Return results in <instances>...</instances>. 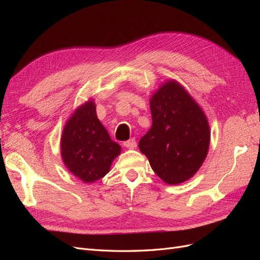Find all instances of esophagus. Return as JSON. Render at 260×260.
I'll return each instance as SVG.
<instances>
[{
  "mask_svg": "<svg viewBox=\"0 0 260 260\" xmlns=\"http://www.w3.org/2000/svg\"><path fill=\"white\" fill-rule=\"evenodd\" d=\"M123 146L127 148H135L137 146L136 139H130L128 141H125V142H123Z\"/></svg>",
  "mask_w": 260,
  "mask_h": 260,
  "instance_id": "obj_1",
  "label": "esophagus"
}]
</instances>
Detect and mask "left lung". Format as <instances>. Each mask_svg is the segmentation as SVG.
<instances>
[{
	"label": "left lung",
	"mask_w": 260,
	"mask_h": 260,
	"mask_svg": "<svg viewBox=\"0 0 260 260\" xmlns=\"http://www.w3.org/2000/svg\"><path fill=\"white\" fill-rule=\"evenodd\" d=\"M152 127L139 148L167 184L192 178L205 160L210 130L206 115L176 80L161 84L149 101Z\"/></svg>",
	"instance_id": "obj_1"
}]
</instances>
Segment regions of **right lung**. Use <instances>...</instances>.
<instances>
[{
	"mask_svg": "<svg viewBox=\"0 0 260 260\" xmlns=\"http://www.w3.org/2000/svg\"><path fill=\"white\" fill-rule=\"evenodd\" d=\"M96 116L92 100L78 107L66 122L60 140L61 158L67 169L84 183H93L108 174L120 154Z\"/></svg>",
	"mask_w": 260,
	"mask_h": 260,
	"instance_id": "add662e5",
	"label": "right lung"
}]
</instances>
